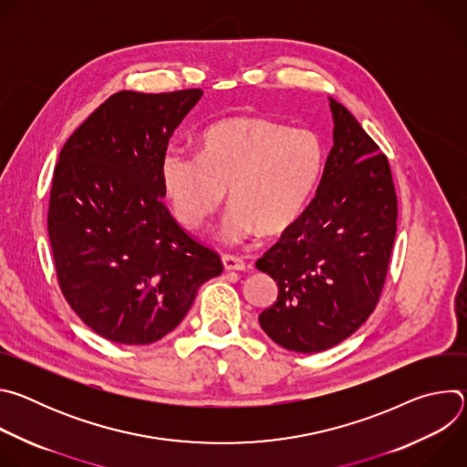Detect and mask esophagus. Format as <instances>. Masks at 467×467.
Instances as JSON below:
<instances>
[{
    "label": "esophagus",
    "mask_w": 467,
    "mask_h": 467,
    "mask_svg": "<svg viewBox=\"0 0 467 467\" xmlns=\"http://www.w3.org/2000/svg\"><path fill=\"white\" fill-rule=\"evenodd\" d=\"M222 262H223V268L227 272H244L245 268H249L242 256H236V254H231V253H223Z\"/></svg>",
    "instance_id": "obj_1"
}]
</instances>
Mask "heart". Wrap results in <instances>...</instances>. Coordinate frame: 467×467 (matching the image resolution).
I'll list each match as a JSON object with an SVG mask.
<instances>
[{
	"mask_svg": "<svg viewBox=\"0 0 467 467\" xmlns=\"http://www.w3.org/2000/svg\"><path fill=\"white\" fill-rule=\"evenodd\" d=\"M323 166L325 148L314 130L264 116H233L202 132L197 157L170 151L161 179L177 220L190 229L205 225L229 190L233 209L222 234L240 242L254 231H288L308 205Z\"/></svg>",
	"mask_w": 467,
	"mask_h": 467,
	"instance_id": "obj_1",
	"label": "heart"
}]
</instances>
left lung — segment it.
Wrapping results in <instances>:
<instances>
[{
    "instance_id": "1",
    "label": "left lung",
    "mask_w": 467,
    "mask_h": 467,
    "mask_svg": "<svg viewBox=\"0 0 467 467\" xmlns=\"http://www.w3.org/2000/svg\"><path fill=\"white\" fill-rule=\"evenodd\" d=\"M332 146L301 218L256 260L277 281V301L258 321L275 344L319 353L349 338L375 310L397 233V195L384 153L330 99Z\"/></svg>"
}]
</instances>
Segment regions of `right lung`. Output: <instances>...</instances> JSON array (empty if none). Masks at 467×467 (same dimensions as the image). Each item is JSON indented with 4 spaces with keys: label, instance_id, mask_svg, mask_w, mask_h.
Returning <instances> with one entry per match:
<instances>
[{
    "label": "right lung",
    "instance_id": "right-lung-1",
    "mask_svg": "<svg viewBox=\"0 0 467 467\" xmlns=\"http://www.w3.org/2000/svg\"><path fill=\"white\" fill-rule=\"evenodd\" d=\"M202 88L121 90L66 140L53 171L47 233L57 281L99 337L146 346L171 332L220 254L170 214L161 164Z\"/></svg>",
    "mask_w": 467,
    "mask_h": 467
}]
</instances>
